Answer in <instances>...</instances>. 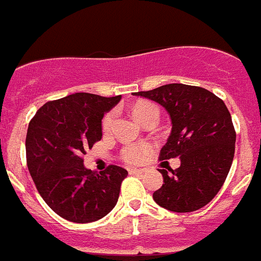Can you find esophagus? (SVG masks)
Instances as JSON below:
<instances>
[{
  "label": "esophagus",
  "mask_w": 261,
  "mask_h": 261,
  "mask_svg": "<svg viewBox=\"0 0 261 261\" xmlns=\"http://www.w3.org/2000/svg\"><path fill=\"white\" fill-rule=\"evenodd\" d=\"M129 172H130V174H144L145 172V170H142V168H130V170H129Z\"/></svg>",
  "instance_id": "esophagus-1"
}]
</instances>
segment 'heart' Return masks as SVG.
<instances>
[{
    "label": "heart",
    "mask_w": 261,
    "mask_h": 261,
    "mask_svg": "<svg viewBox=\"0 0 261 261\" xmlns=\"http://www.w3.org/2000/svg\"><path fill=\"white\" fill-rule=\"evenodd\" d=\"M132 114L137 121L142 124L146 117L150 116L151 114H158V108L150 102H138L132 107ZM114 114H107L103 119V130L105 132H110L112 125H114ZM150 151V145L141 142V144H130L126 145L121 151L123 159L128 163H141L145 158H146L147 153Z\"/></svg>",
    "instance_id": "b5f03b06"
}]
</instances>
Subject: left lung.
Wrapping results in <instances>:
<instances>
[{"mask_svg":"<svg viewBox=\"0 0 261 261\" xmlns=\"http://www.w3.org/2000/svg\"><path fill=\"white\" fill-rule=\"evenodd\" d=\"M165 107L171 135L159 159L180 158V167L163 170L162 187L153 193L159 206L176 213L202 208L226 180L235 151V129L222 99L199 86L170 84L135 93Z\"/></svg>","mask_w":261,"mask_h":261,"instance_id":"8db88e82","label":"left lung"}]
</instances>
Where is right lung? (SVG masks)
Masks as SVG:
<instances>
[{"label":"right lung","mask_w":261,"mask_h":261,"mask_svg":"<svg viewBox=\"0 0 261 261\" xmlns=\"http://www.w3.org/2000/svg\"><path fill=\"white\" fill-rule=\"evenodd\" d=\"M121 95L75 93L45 103L27 129V167L36 190L55 213L77 223L94 222L116 205L125 168L84 166V155L102 138V119Z\"/></svg>","instance_id":"add662e5"}]
</instances>
